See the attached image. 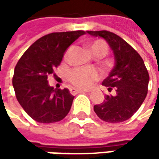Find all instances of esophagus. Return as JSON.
<instances>
[{
	"mask_svg": "<svg viewBox=\"0 0 159 159\" xmlns=\"http://www.w3.org/2000/svg\"><path fill=\"white\" fill-rule=\"evenodd\" d=\"M90 92L89 90H84V89H76V88H72L71 93L72 94H78V93H87Z\"/></svg>",
	"mask_w": 159,
	"mask_h": 159,
	"instance_id": "obj_1",
	"label": "esophagus"
}]
</instances>
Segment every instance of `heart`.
Returning a JSON list of instances; mask_svg holds the SVG:
<instances>
[{
  "label": "heart",
  "mask_w": 159,
  "mask_h": 159,
  "mask_svg": "<svg viewBox=\"0 0 159 159\" xmlns=\"http://www.w3.org/2000/svg\"><path fill=\"white\" fill-rule=\"evenodd\" d=\"M91 53L96 57H104L108 53V47L102 41H95L89 45ZM99 78V73L94 68L76 67L67 74L68 82L77 88H88Z\"/></svg>",
  "instance_id": "b5f03b06"
}]
</instances>
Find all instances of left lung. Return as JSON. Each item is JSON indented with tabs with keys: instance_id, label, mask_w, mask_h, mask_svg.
Wrapping results in <instances>:
<instances>
[{
	"instance_id": "8db88e82",
	"label": "left lung",
	"mask_w": 159,
	"mask_h": 159,
	"mask_svg": "<svg viewBox=\"0 0 159 159\" xmlns=\"http://www.w3.org/2000/svg\"><path fill=\"white\" fill-rule=\"evenodd\" d=\"M93 37L104 39L113 51L115 64L102 84L114 95H106L105 100L94 106L96 114L107 122H121L139 110L147 94L149 75L138 52L116 34L86 31Z\"/></svg>"
}]
</instances>
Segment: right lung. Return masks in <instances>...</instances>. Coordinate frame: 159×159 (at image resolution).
Returning <instances> with one entry per match:
<instances>
[{"label": "right lung", "mask_w": 159, "mask_h": 159, "mask_svg": "<svg viewBox=\"0 0 159 159\" xmlns=\"http://www.w3.org/2000/svg\"><path fill=\"white\" fill-rule=\"evenodd\" d=\"M84 31L58 32L34 42L15 68L13 86L19 104L36 121L51 123L61 120L71 110L75 97L66 88H54L48 76L54 73L69 46Z\"/></svg>", "instance_id": "add662e5"}]
</instances>
